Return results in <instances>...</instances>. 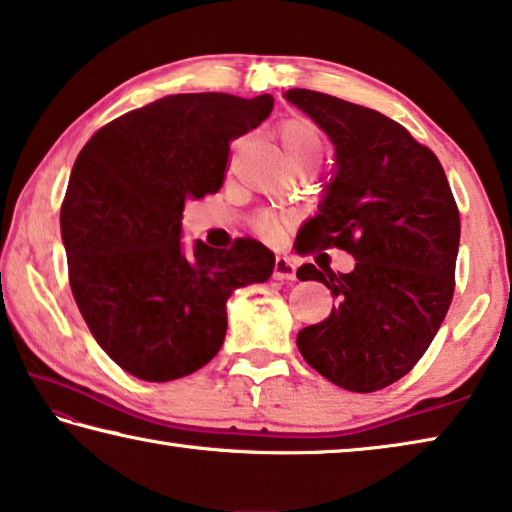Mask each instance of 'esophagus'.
<instances>
[{"mask_svg":"<svg viewBox=\"0 0 512 512\" xmlns=\"http://www.w3.org/2000/svg\"><path fill=\"white\" fill-rule=\"evenodd\" d=\"M273 277L275 280H296V264L291 262L289 257H275V266H273Z\"/></svg>","mask_w":512,"mask_h":512,"instance_id":"1","label":"esophagus"}]
</instances>
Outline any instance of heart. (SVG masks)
Listing matches in <instances>:
<instances>
[{
	"mask_svg": "<svg viewBox=\"0 0 512 512\" xmlns=\"http://www.w3.org/2000/svg\"><path fill=\"white\" fill-rule=\"evenodd\" d=\"M277 135H280V142L287 151L293 164H309V162H318L320 155H323L325 149V140L320 128L314 124V121L307 117H289L284 119L280 128H277ZM284 219L275 212H264L257 221V230L262 232L266 239H275L282 232Z\"/></svg>",
	"mask_w": 512,
	"mask_h": 512,
	"instance_id": "b5f03b06",
	"label": "heart"
}]
</instances>
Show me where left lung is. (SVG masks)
I'll return each instance as SVG.
<instances>
[{"label": "left lung", "mask_w": 512, "mask_h": 512, "mask_svg": "<svg viewBox=\"0 0 512 512\" xmlns=\"http://www.w3.org/2000/svg\"><path fill=\"white\" fill-rule=\"evenodd\" d=\"M284 97L336 149V176L298 237L357 259L350 273L298 268L339 300L323 323L300 329L298 350L332 384L375 393L411 372L443 325L461 216L436 153L402 124L332 94L293 88Z\"/></svg>", "instance_id": "obj_1"}]
</instances>
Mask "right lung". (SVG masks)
Segmentation results:
<instances>
[{"mask_svg": "<svg viewBox=\"0 0 512 512\" xmlns=\"http://www.w3.org/2000/svg\"><path fill=\"white\" fill-rule=\"evenodd\" d=\"M273 97L171 94L99 128L60 205L69 287L97 343L144 381L192 375L221 350L225 300L266 282L275 255L255 239L196 241L183 253L185 201L223 185L230 142L271 115Z\"/></svg>", "mask_w": 512, "mask_h": 512, "instance_id": "1", "label": "right lung"}]
</instances>
